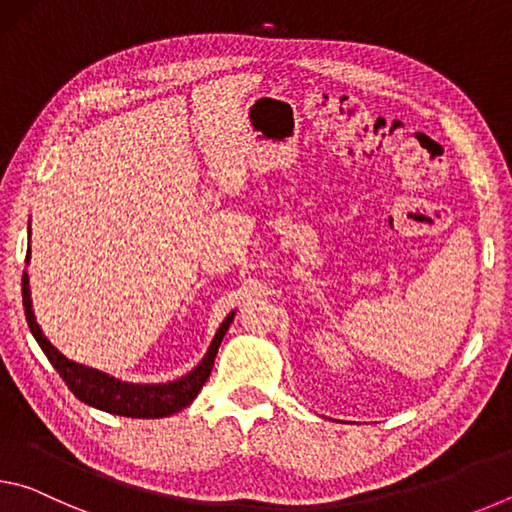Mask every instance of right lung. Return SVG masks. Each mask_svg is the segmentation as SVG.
I'll use <instances>...</instances> for the list:
<instances>
[{
	"label": "right lung",
	"mask_w": 512,
	"mask_h": 512,
	"mask_svg": "<svg viewBox=\"0 0 512 512\" xmlns=\"http://www.w3.org/2000/svg\"><path fill=\"white\" fill-rule=\"evenodd\" d=\"M29 253L31 250H27V262ZM22 305L24 314H27L31 334L36 336L42 352L47 354L51 366L58 370L60 377H63L69 391L79 397L81 402L94 406V409H101L112 415H126V418H167V415L183 411L185 406L192 404L207 377H210L216 352H219L223 336L228 332L232 318H235V311L228 314L221 327L216 329L205 357L198 361V366L192 372H187L185 377L169 381V384H131V381L115 379L97 368L83 366V363L67 359L65 354H60L54 345L49 343L47 336L42 334L40 325L36 323V316H33L27 271L22 275Z\"/></svg>",
	"instance_id": "add662e5"
}]
</instances>
